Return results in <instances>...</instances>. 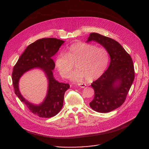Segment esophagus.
Returning a JSON list of instances; mask_svg holds the SVG:
<instances>
[{
  "instance_id": "obj_1",
  "label": "esophagus",
  "mask_w": 149,
  "mask_h": 149,
  "mask_svg": "<svg viewBox=\"0 0 149 149\" xmlns=\"http://www.w3.org/2000/svg\"><path fill=\"white\" fill-rule=\"evenodd\" d=\"M77 85H79L80 88H84L85 87V86H86L85 84H80V83L77 84Z\"/></svg>"
}]
</instances>
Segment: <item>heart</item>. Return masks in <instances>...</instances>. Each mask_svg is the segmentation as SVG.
I'll list each match as a JSON object with an SVG mask.
<instances>
[{"label":"heart","instance_id":"1","mask_svg":"<svg viewBox=\"0 0 149 149\" xmlns=\"http://www.w3.org/2000/svg\"><path fill=\"white\" fill-rule=\"evenodd\" d=\"M109 54L104 47L84 42L72 45L65 54H59L55 65L60 74L65 78L70 75L74 64L76 69L72 73V81H80L85 78L91 81L100 77L106 69L109 63Z\"/></svg>","mask_w":149,"mask_h":149}]
</instances>
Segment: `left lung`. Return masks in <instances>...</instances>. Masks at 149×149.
<instances>
[{
  "label": "left lung",
  "instance_id": "left-lung-1",
  "mask_svg": "<svg viewBox=\"0 0 149 149\" xmlns=\"http://www.w3.org/2000/svg\"><path fill=\"white\" fill-rule=\"evenodd\" d=\"M91 41L106 49L110 63L106 71L91 84L95 95L89 106L96 112H109L121 106L126 100L135 77L132 60L122 45L111 38L92 33L86 42Z\"/></svg>",
  "mask_w": 149,
  "mask_h": 149
}]
</instances>
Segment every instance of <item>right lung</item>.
I'll return each mask as SVG.
<instances>
[{
    "instance_id": "right-lung-1",
    "label": "right lung",
    "mask_w": 149,
    "mask_h": 149,
    "mask_svg": "<svg viewBox=\"0 0 149 149\" xmlns=\"http://www.w3.org/2000/svg\"><path fill=\"white\" fill-rule=\"evenodd\" d=\"M64 41L54 38H42L29 45L19 58L12 74L15 93L29 110L41 118H49L56 115L63 106L64 94L69 84L60 83L53 76L55 64L52 59L60 49ZM40 68L44 72L48 82L47 96L43 102L35 105L26 100L19 88L21 76L28 71Z\"/></svg>"
}]
</instances>
